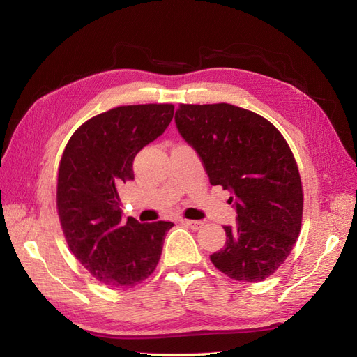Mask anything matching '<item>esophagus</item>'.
Returning a JSON list of instances; mask_svg holds the SVG:
<instances>
[{
  "mask_svg": "<svg viewBox=\"0 0 357 357\" xmlns=\"http://www.w3.org/2000/svg\"><path fill=\"white\" fill-rule=\"evenodd\" d=\"M180 222H181V225H185V226H188V228H190V229H195V231H198V229H201V228H202V222H199V220L181 219Z\"/></svg>",
  "mask_w": 357,
  "mask_h": 357,
  "instance_id": "1",
  "label": "esophagus"
}]
</instances>
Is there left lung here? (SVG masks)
Instances as JSON below:
<instances>
[{
	"label": "left lung",
	"instance_id": "left-lung-1",
	"mask_svg": "<svg viewBox=\"0 0 357 357\" xmlns=\"http://www.w3.org/2000/svg\"><path fill=\"white\" fill-rule=\"evenodd\" d=\"M180 135L199 156L213 186L231 193L236 228L210 256L238 282H262L294 248L302 220V185L283 135L266 119L231 104H180Z\"/></svg>",
	"mask_w": 357,
	"mask_h": 357
}]
</instances>
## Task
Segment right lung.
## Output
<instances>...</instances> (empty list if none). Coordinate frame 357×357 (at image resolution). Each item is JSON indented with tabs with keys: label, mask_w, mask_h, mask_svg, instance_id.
<instances>
[{
	"label": "right lung",
	"mask_w": 357,
	"mask_h": 357,
	"mask_svg": "<svg viewBox=\"0 0 357 357\" xmlns=\"http://www.w3.org/2000/svg\"><path fill=\"white\" fill-rule=\"evenodd\" d=\"M171 104L123 105L89 119L73 134L58 172L56 205L73 255L101 283L134 287L160 259L172 222L122 219L119 186L134 180V158L165 132Z\"/></svg>",
	"instance_id": "1"
}]
</instances>
